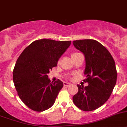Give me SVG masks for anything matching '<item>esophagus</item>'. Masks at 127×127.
Returning <instances> with one entry per match:
<instances>
[{
    "label": "esophagus",
    "mask_w": 127,
    "mask_h": 127,
    "mask_svg": "<svg viewBox=\"0 0 127 127\" xmlns=\"http://www.w3.org/2000/svg\"><path fill=\"white\" fill-rule=\"evenodd\" d=\"M70 85V83L65 82H64V85L65 87H68V86H69Z\"/></svg>",
    "instance_id": "34e87169"
}]
</instances>
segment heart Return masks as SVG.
Wrapping results in <instances>:
<instances>
[{
  "mask_svg": "<svg viewBox=\"0 0 127 127\" xmlns=\"http://www.w3.org/2000/svg\"><path fill=\"white\" fill-rule=\"evenodd\" d=\"M78 54H79V53H77V52L72 53V58L75 57L77 56V55H78Z\"/></svg>",
  "mask_w": 127,
  "mask_h": 127,
  "instance_id": "obj_1",
  "label": "heart"
}]
</instances>
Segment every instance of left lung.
I'll return each mask as SVG.
<instances>
[{
	"label": "left lung",
	"mask_w": 127,
	"mask_h": 127,
	"mask_svg": "<svg viewBox=\"0 0 127 127\" xmlns=\"http://www.w3.org/2000/svg\"><path fill=\"white\" fill-rule=\"evenodd\" d=\"M73 44L85 55L86 78L89 85H77L78 91L73 102L82 110L92 111L100 107L109 98L117 82L115 63L108 50L92 39L74 40Z\"/></svg>",
	"instance_id": "obj_1"
}]
</instances>
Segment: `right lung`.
Returning a JSON list of instances; mask_svg holds the SVG:
<instances>
[{
	"label": "right lung",
	"instance_id": "1",
	"mask_svg": "<svg viewBox=\"0 0 127 127\" xmlns=\"http://www.w3.org/2000/svg\"><path fill=\"white\" fill-rule=\"evenodd\" d=\"M71 41L40 39L27 47L18 58L13 70V81L24 104L35 112L50 108L64 84L58 79L53 82L47 74L57 66Z\"/></svg>",
	"mask_w": 127,
	"mask_h": 127
}]
</instances>
